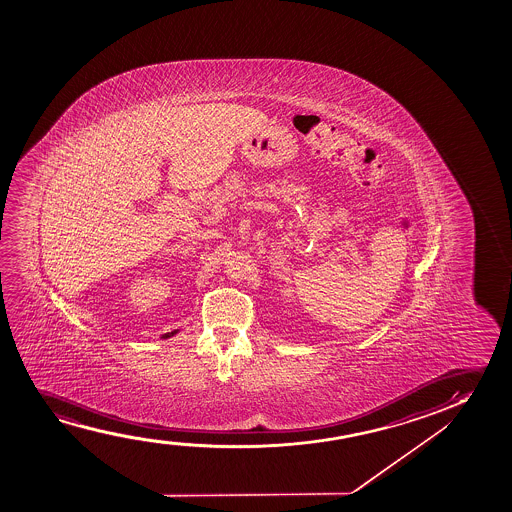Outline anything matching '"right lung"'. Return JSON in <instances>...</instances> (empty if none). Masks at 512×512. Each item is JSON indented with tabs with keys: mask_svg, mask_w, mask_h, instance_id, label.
I'll return each instance as SVG.
<instances>
[{
	"mask_svg": "<svg viewBox=\"0 0 512 512\" xmlns=\"http://www.w3.org/2000/svg\"><path fill=\"white\" fill-rule=\"evenodd\" d=\"M180 332V329L173 330V332H166V334H162L161 339H168V337L176 336Z\"/></svg>",
	"mask_w": 512,
	"mask_h": 512,
	"instance_id": "1",
	"label": "right lung"
}]
</instances>
